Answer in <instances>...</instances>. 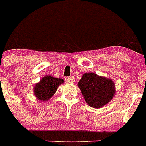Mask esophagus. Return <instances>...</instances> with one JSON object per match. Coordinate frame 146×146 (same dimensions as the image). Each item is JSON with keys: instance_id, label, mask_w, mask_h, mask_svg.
I'll return each mask as SVG.
<instances>
[{"instance_id": "obj_1", "label": "esophagus", "mask_w": 146, "mask_h": 146, "mask_svg": "<svg viewBox=\"0 0 146 146\" xmlns=\"http://www.w3.org/2000/svg\"><path fill=\"white\" fill-rule=\"evenodd\" d=\"M66 81L67 82V83H74L75 82V78L74 77H73V76H70V77H66Z\"/></svg>"}]
</instances>
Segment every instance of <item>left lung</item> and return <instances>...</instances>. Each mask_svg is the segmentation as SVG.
Returning <instances> with one entry per match:
<instances>
[{"label":"left lung","instance_id":"left-lung-1","mask_svg":"<svg viewBox=\"0 0 146 146\" xmlns=\"http://www.w3.org/2000/svg\"><path fill=\"white\" fill-rule=\"evenodd\" d=\"M78 86L86 103L95 108L108 103L115 93L113 80L93 73L83 74Z\"/></svg>","mask_w":146,"mask_h":146}]
</instances>
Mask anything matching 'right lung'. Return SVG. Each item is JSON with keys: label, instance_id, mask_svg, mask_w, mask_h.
I'll return each mask as SVG.
<instances>
[{"label": "right lung", "instance_id": "add662e5", "mask_svg": "<svg viewBox=\"0 0 146 146\" xmlns=\"http://www.w3.org/2000/svg\"><path fill=\"white\" fill-rule=\"evenodd\" d=\"M64 80L51 76H46L38 83L33 89L34 95L40 101H47L51 98L57 90L59 86L63 84Z\"/></svg>", "mask_w": 146, "mask_h": 146}]
</instances>
